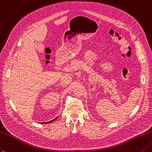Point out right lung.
Wrapping results in <instances>:
<instances>
[{
  "label": "right lung",
  "instance_id": "right-lung-1",
  "mask_svg": "<svg viewBox=\"0 0 152 152\" xmlns=\"http://www.w3.org/2000/svg\"><path fill=\"white\" fill-rule=\"evenodd\" d=\"M58 118V117H56L55 118H54V119L52 120V121H49V122H47V123H43V124H46V123H52V122H53V121H55V120H56V118Z\"/></svg>",
  "mask_w": 152,
  "mask_h": 152
}]
</instances>
